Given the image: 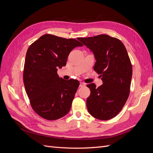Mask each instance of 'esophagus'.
<instances>
[{"instance_id": "esophagus-1", "label": "esophagus", "mask_w": 153, "mask_h": 153, "mask_svg": "<svg viewBox=\"0 0 153 153\" xmlns=\"http://www.w3.org/2000/svg\"><path fill=\"white\" fill-rule=\"evenodd\" d=\"M85 86V84L84 82H80V87H84Z\"/></svg>"}]
</instances>
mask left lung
Returning a JSON list of instances; mask_svg holds the SVG:
<instances>
[{
  "label": "left lung",
  "mask_w": 153,
  "mask_h": 153,
  "mask_svg": "<svg viewBox=\"0 0 153 153\" xmlns=\"http://www.w3.org/2000/svg\"><path fill=\"white\" fill-rule=\"evenodd\" d=\"M93 52L94 70L101 75L103 84L87 85L91 94L87 107L94 117L106 121L120 112L128 98L132 66L127 50L119 39L106 34L78 39Z\"/></svg>",
  "instance_id": "left-lung-1"
}]
</instances>
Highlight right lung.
<instances>
[{"mask_svg":"<svg viewBox=\"0 0 153 153\" xmlns=\"http://www.w3.org/2000/svg\"><path fill=\"white\" fill-rule=\"evenodd\" d=\"M83 45L75 39L45 34L29 47L24 69V82L32 108L49 121L66 115L80 83L64 80L57 69L66 66L71 51Z\"/></svg>","mask_w":153,"mask_h":153,"instance_id":"add662e5","label":"right lung"}]
</instances>
